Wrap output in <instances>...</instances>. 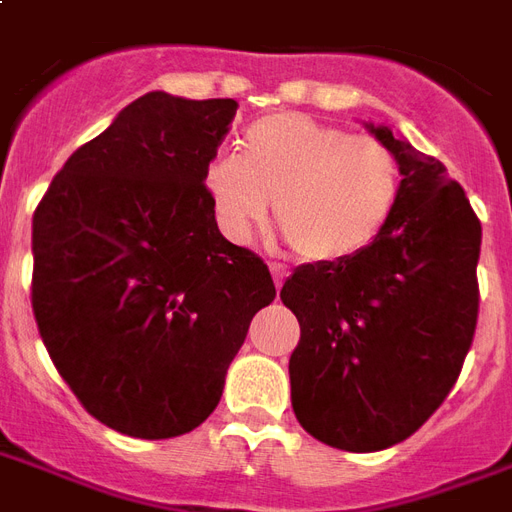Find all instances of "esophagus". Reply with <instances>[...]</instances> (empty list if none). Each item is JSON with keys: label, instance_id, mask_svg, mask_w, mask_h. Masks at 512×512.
I'll use <instances>...</instances> for the list:
<instances>
[{"label": "esophagus", "instance_id": "esophagus-1", "mask_svg": "<svg viewBox=\"0 0 512 512\" xmlns=\"http://www.w3.org/2000/svg\"><path fill=\"white\" fill-rule=\"evenodd\" d=\"M287 274H290V271H287L285 266H279V263H271V276H274V285H276V287L285 285Z\"/></svg>", "mask_w": 512, "mask_h": 512}]
</instances>
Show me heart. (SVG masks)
Wrapping results in <instances>:
<instances>
[{"label":"heart","mask_w":512,"mask_h":512,"mask_svg":"<svg viewBox=\"0 0 512 512\" xmlns=\"http://www.w3.org/2000/svg\"><path fill=\"white\" fill-rule=\"evenodd\" d=\"M219 227L246 241L274 217L287 244L314 266H339L388 230L404 192L401 162L380 138L347 132L304 113L255 121L236 154L203 173Z\"/></svg>","instance_id":"1"}]
</instances>
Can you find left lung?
Here are the masks:
<instances>
[{
    "label": "left lung",
    "mask_w": 512,
    "mask_h": 512,
    "mask_svg": "<svg viewBox=\"0 0 512 512\" xmlns=\"http://www.w3.org/2000/svg\"><path fill=\"white\" fill-rule=\"evenodd\" d=\"M372 132L399 157L388 230L339 266L295 268L279 298L301 339L290 355L298 423L339 450L391 448L448 399L478 325L480 219L439 160Z\"/></svg>",
    "instance_id": "8db88e82"
}]
</instances>
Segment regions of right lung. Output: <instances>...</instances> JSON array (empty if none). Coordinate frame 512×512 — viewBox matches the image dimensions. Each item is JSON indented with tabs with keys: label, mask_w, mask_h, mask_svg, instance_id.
<instances>
[{
	"label": "right lung",
	"mask_w": 512,
	"mask_h": 512,
	"mask_svg": "<svg viewBox=\"0 0 512 512\" xmlns=\"http://www.w3.org/2000/svg\"><path fill=\"white\" fill-rule=\"evenodd\" d=\"M236 100L149 92L73 151L32 219V312L83 410L140 439L219 404L271 271L219 233L203 173Z\"/></svg>",
	"instance_id": "1"
}]
</instances>
